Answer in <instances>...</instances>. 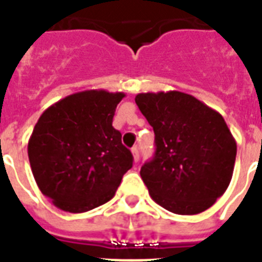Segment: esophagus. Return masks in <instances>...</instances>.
Masks as SVG:
<instances>
[{"mask_svg":"<svg viewBox=\"0 0 262 262\" xmlns=\"http://www.w3.org/2000/svg\"><path fill=\"white\" fill-rule=\"evenodd\" d=\"M132 154H133V159H135V162L137 163L140 159V154H139V148L137 147H133L132 148Z\"/></svg>","mask_w":262,"mask_h":262,"instance_id":"obj_1","label":"esophagus"}]
</instances>
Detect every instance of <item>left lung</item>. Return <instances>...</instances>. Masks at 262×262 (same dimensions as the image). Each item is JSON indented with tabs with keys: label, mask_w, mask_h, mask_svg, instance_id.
<instances>
[{
	"label": "left lung",
	"mask_w": 262,
	"mask_h": 262,
	"mask_svg": "<svg viewBox=\"0 0 262 262\" xmlns=\"http://www.w3.org/2000/svg\"><path fill=\"white\" fill-rule=\"evenodd\" d=\"M135 100L155 132V156L140 171L152 200L177 215L212 207L235 164V139L223 117L179 91L145 92Z\"/></svg>",
	"instance_id": "1"
}]
</instances>
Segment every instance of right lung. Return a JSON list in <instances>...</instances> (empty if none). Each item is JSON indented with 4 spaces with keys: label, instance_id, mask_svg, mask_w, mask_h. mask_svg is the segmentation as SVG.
<instances>
[{
    "label": "right lung",
    "instance_id": "obj_1",
    "mask_svg": "<svg viewBox=\"0 0 262 262\" xmlns=\"http://www.w3.org/2000/svg\"><path fill=\"white\" fill-rule=\"evenodd\" d=\"M123 92L88 90L43 111L28 141L36 185L55 207L83 213L110 201L133 156L113 127Z\"/></svg>",
    "mask_w": 262,
    "mask_h": 262
}]
</instances>
